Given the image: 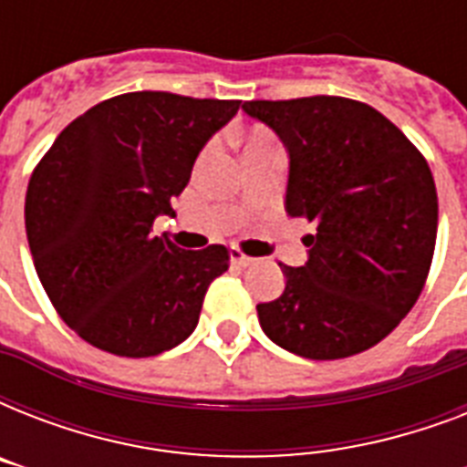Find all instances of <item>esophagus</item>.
Instances as JSON below:
<instances>
[{
    "instance_id": "34e87169",
    "label": "esophagus",
    "mask_w": 467,
    "mask_h": 467,
    "mask_svg": "<svg viewBox=\"0 0 467 467\" xmlns=\"http://www.w3.org/2000/svg\"><path fill=\"white\" fill-rule=\"evenodd\" d=\"M230 262L237 264V266H252L256 259H254V256H247L244 252H240L237 247H233V252H230Z\"/></svg>"
}]
</instances>
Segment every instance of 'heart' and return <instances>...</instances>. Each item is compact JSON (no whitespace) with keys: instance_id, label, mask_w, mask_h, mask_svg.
Here are the masks:
<instances>
[{"instance_id":"obj_1","label":"heart","mask_w":467,"mask_h":467,"mask_svg":"<svg viewBox=\"0 0 467 467\" xmlns=\"http://www.w3.org/2000/svg\"><path fill=\"white\" fill-rule=\"evenodd\" d=\"M271 145H276L274 138H271L264 128H252L247 135H244V152H252V150H262V148H271Z\"/></svg>"}]
</instances>
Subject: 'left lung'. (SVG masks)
I'll list each match as a JSON object with an SVG mask.
<instances>
[{"label": "left lung", "instance_id": "obj_1", "mask_svg": "<svg viewBox=\"0 0 467 467\" xmlns=\"http://www.w3.org/2000/svg\"><path fill=\"white\" fill-rule=\"evenodd\" d=\"M288 152L285 213L307 218V262L256 306L274 344L315 361L376 347L420 298L439 225L431 169L395 123L344 97L244 101Z\"/></svg>", "mask_w": 467, "mask_h": 467}]
</instances>
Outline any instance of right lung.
<instances>
[{
  "label": "right lung",
  "mask_w": 467,
  "mask_h": 467,
  "mask_svg": "<svg viewBox=\"0 0 467 467\" xmlns=\"http://www.w3.org/2000/svg\"><path fill=\"white\" fill-rule=\"evenodd\" d=\"M242 101L130 91L69 123L33 169L26 237L47 298L91 347L145 358L198 325L223 244L179 249L155 237L157 215L191 179L203 145Z\"/></svg>",
  "instance_id": "add662e5"
}]
</instances>
